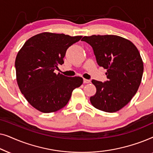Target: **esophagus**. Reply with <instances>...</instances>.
<instances>
[{
	"instance_id": "1",
	"label": "esophagus",
	"mask_w": 153,
	"mask_h": 153,
	"mask_svg": "<svg viewBox=\"0 0 153 153\" xmlns=\"http://www.w3.org/2000/svg\"><path fill=\"white\" fill-rule=\"evenodd\" d=\"M90 82H91V80H89V79H83V83H88Z\"/></svg>"
}]
</instances>
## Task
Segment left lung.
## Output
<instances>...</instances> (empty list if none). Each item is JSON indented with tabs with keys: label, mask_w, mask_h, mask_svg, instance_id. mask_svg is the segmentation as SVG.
<instances>
[{
	"label": "left lung",
	"mask_w": 153,
	"mask_h": 153,
	"mask_svg": "<svg viewBox=\"0 0 153 153\" xmlns=\"http://www.w3.org/2000/svg\"><path fill=\"white\" fill-rule=\"evenodd\" d=\"M100 67L107 70L104 82L92 80L97 92L91 97L94 107L105 112L118 111L137 93L143 73V63L135 45L113 35L84 36Z\"/></svg>",
	"instance_id": "1"
}]
</instances>
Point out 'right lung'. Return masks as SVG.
<instances>
[{"mask_svg": "<svg viewBox=\"0 0 153 153\" xmlns=\"http://www.w3.org/2000/svg\"><path fill=\"white\" fill-rule=\"evenodd\" d=\"M82 36L42 33L28 39L16 56V81L30 105L43 113L55 112L68 104L73 90L83 83L54 70L64 63L67 49Z\"/></svg>", "mask_w": 153, "mask_h": 153, "instance_id": "obj_1", "label": "right lung"}]
</instances>
